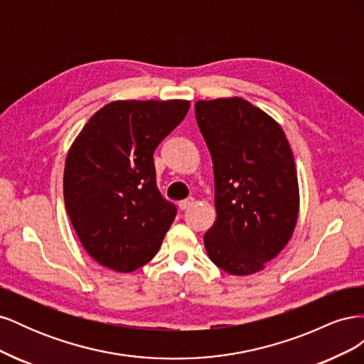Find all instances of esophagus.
Masks as SVG:
<instances>
[{
	"instance_id": "esophagus-1",
	"label": "esophagus",
	"mask_w": 364,
	"mask_h": 364,
	"mask_svg": "<svg viewBox=\"0 0 364 364\" xmlns=\"http://www.w3.org/2000/svg\"><path fill=\"white\" fill-rule=\"evenodd\" d=\"M193 203H194V199H193V197H190V199L181 200L178 205H179V209H182V211H185V209H188Z\"/></svg>"
}]
</instances>
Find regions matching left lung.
<instances>
[{
	"mask_svg": "<svg viewBox=\"0 0 364 364\" xmlns=\"http://www.w3.org/2000/svg\"><path fill=\"white\" fill-rule=\"evenodd\" d=\"M194 109L214 167L217 218L203 237L206 253L230 274L257 273L289 243L299 213L290 144L277 121L240 97Z\"/></svg>",
	"mask_w": 364,
	"mask_h": 364,
	"instance_id": "8db88e82",
	"label": "left lung"
}]
</instances>
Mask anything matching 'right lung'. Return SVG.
Instances as JSON below:
<instances>
[{"mask_svg":"<svg viewBox=\"0 0 364 364\" xmlns=\"http://www.w3.org/2000/svg\"><path fill=\"white\" fill-rule=\"evenodd\" d=\"M190 102H112L75 138L63 171V199L85 250L102 266L134 272L156 255L178 214L156 185L159 142Z\"/></svg>","mask_w":364,"mask_h":364,"instance_id":"add662e5","label":"right lung"}]
</instances>
